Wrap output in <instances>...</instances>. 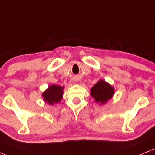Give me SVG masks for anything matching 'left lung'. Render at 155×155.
Wrapping results in <instances>:
<instances>
[{"instance_id": "1", "label": "left lung", "mask_w": 155, "mask_h": 155, "mask_svg": "<svg viewBox=\"0 0 155 155\" xmlns=\"http://www.w3.org/2000/svg\"><path fill=\"white\" fill-rule=\"evenodd\" d=\"M114 88L104 79H100L90 90V95L96 103L104 105L112 98Z\"/></svg>"}]
</instances>
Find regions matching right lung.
<instances>
[{"label": "right lung", "instance_id": "right-lung-1", "mask_svg": "<svg viewBox=\"0 0 155 155\" xmlns=\"http://www.w3.org/2000/svg\"><path fill=\"white\" fill-rule=\"evenodd\" d=\"M64 87L57 84H51L42 93L43 100L47 104L54 106L55 104L60 102L63 98Z\"/></svg>", "mask_w": 155, "mask_h": 155}]
</instances>
